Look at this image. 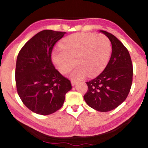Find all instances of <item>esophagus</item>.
I'll return each instance as SVG.
<instances>
[{
    "label": "esophagus",
    "instance_id": "obj_1",
    "mask_svg": "<svg viewBox=\"0 0 148 148\" xmlns=\"http://www.w3.org/2000/svg\"><path fill=\"white\" fill-rule=\"evenodd\" d=\"M71 84L72 86H75V85L77 84V82L74 81V80H71Z\"/></svg>",
    "mask_w": 148,
    "mask_h": 148
}]
</instances>
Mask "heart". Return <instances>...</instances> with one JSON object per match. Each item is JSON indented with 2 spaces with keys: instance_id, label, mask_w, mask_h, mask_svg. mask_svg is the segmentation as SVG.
I'll return each mask as SVG.
<instances>
[{
  "instance_id": "1",
  "label": "heart",
  "mask_w": 148,
  "mask_h": 148,
  "mask_svg": "<svg viewBox=\"0 0 148 148\" xmlns=\"http://www.w3.org/2000/svg\"><path fill=\"white\" fill-rule=\"evenodd\" d=\"M61 48L52 53V61L60 72L66 74L77 65L71 74L72 78L81 79L88 75L93 77L106 68L111 55L112 45L103 34L76 33L64 38Z\"/></svg>"
}]
</instances>
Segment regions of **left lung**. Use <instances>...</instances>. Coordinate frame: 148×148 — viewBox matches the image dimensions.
I'll return each instance as SVG.
<instances>
[{
	"instance_id": "1",
	"label": "left lung",
	"mask_w": 148,
	"mask_h": 148,
	"mask_svg": "<svg viewBox=\"0 0 148 148\" xmlns=\"http://www.w3.org/2000/svg\"><path fill=\"white\" fill-rule=\"evenodd\" d=\"M100 32L109 38L112 55L106 68L95 79L86 82V103L99 112H109L119 106L128 96L132 82V64L129 51L116 36Z\"/></svg>"
}]
</instances>
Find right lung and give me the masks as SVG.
Masks as SVG:
<instances>
[{
    "instance_id": "1",
    "label": "right lung",
    "mask_w": 148,
    "mask_h": 148,
    "mask_svg": "<svg viewBox=\"0 0 148 148\" xmlns=\"http://www.w3.org/2000/svg\"><path fill=\"white\" fill-rule=\"evenodd\" d=\"M65 32L44 30L24 45L17 56V91L23 104L34 113L49 115L61 108L71 81L55 69L51 51Z\"/></svg>"
}]
</instances>
